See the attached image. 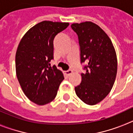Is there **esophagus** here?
I'll use <instances>...</instances> for the list:
<instances>
[{
    "mask_svg": "<svg viewBox=\"0 0 133 133\" xmlns=\"http://www.w3.org/2000/svg\"><path fill=\"white\" fill-rule=\"evenodd\" d=\"M72 70H70V69H69V70H66V71H64V74L67 75V76H69L70 74H72Z\"/></svg>",
    "mask_w": 133,
    "mask_h": 133,
    "instance_id": "obj_1",
    "label": "esophagus"
}]
</instances>
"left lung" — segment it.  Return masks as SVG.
Here are the masks:
<instances>
[{"instance_id":"1","label":"left lung","mask_w":133,"mask_h":133,"mask_svg":"<svg viewBox=\"0 0 133 133\" xmlns=\"http://www.w3.org/2000/svg\"><path fill=\"white\" fill-rule=\"evenodd\" d=\"M80 46L81 63H85L82 80L75 87L78 98L94 105L103 101L113 87L117 72V58L113 44L104 30L91 22L75 23Z\"/></svg>"}]
</instances>
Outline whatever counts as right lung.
I'll return each instance as SVG.
<instances>
[{"label":"right lung","instance_id":"add662e5","mask_svg":"<svg viewBox=\"0 0 133 133\" xmlns=\"http://www.w3.org/2000/svg\"><path fill=\"white\" fill-rule=\"evenodd\" d=\"M68 23L43 21L32 27L21 39L15 57L16 77L29 100L44 105L53 101L64 77L50 62L53 59L55 36Z\"/></svg>","mask_w":133,"mask_h":133}]
</instances>
